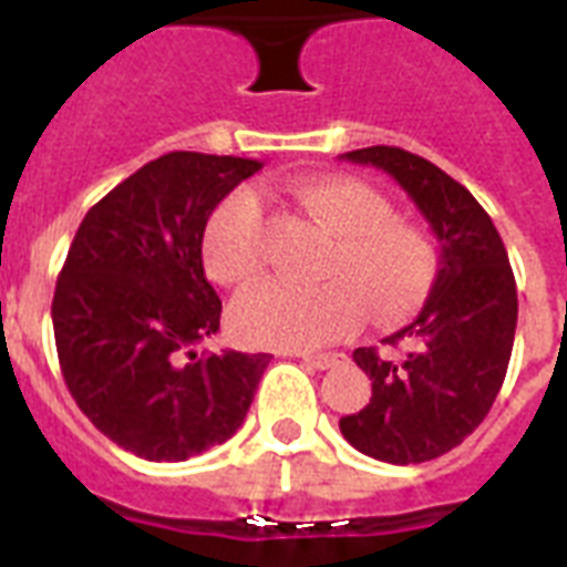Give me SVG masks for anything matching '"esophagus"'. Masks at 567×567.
I'll list each match as a JSON object with an SVG mask.
<instances>
[{
  "instance_id": "1",
  "label": "esophagus",
  "mask_w": 567,
  "mask_h": 567,
  "mask_svg": "<svg viewBox=\"0 0 567 567\" xmlns=\"http://www.w3.org/2000/svg\"><path fill=\"white\" fill-rule=\"evenodd\" d=\"M302 362L311 364V368H318V371H329V368H336L347 359L344 353H302Z\"/></svg>"
}]
</instances>
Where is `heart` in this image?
Returning <instances> with one entry per match:
<instances>
[{"label": "heart", "mask_w": 567, "mask_h": 567, "mask_svg": "<svg viewBox=\"0 0 567 567\" xmlns=\"http://www.w3.org/2000/svg\"><path fill=\"white\" fill-rule=\"evenodd\" d=\"M300 199L327 226L332 247L320 258V285L265 282L244 293L231 323L249 344L300 350L347 336L368 309L377 323L409 320L430 297L439 249L421 226L394 220L382 194L359 179L323 176L300 185ZM261 203L249 188L229 194L203 231V261L223 285L261 274Z\"/></svg>", "instance_id": "obj_1"}]
</instances>
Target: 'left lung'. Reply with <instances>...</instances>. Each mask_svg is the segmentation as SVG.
Listing matches in <instances>:
<instances>
[{
	"instance_id": "8db88e82",
	"label": "left lung",
	"mask_w": 567,
	"mask_h": 567,
	"mask_svg": "<svg viewBox=\"0 0 567 567\" xmlns=\"http://www.w3.org/2000/svg\"><path fill=\"white\" fill-rule=\"evenodd\" d=\"M371 164L412 196L441 247L439 276L421 315L385 344H409L394 362L359 347L355 364L373 379L371 403L338 421L359 453L391 465L430 462L483 423L509 368L518 288L492 217L465 185L400 146L341 155Z\"/></svg>"
}]
</instances>
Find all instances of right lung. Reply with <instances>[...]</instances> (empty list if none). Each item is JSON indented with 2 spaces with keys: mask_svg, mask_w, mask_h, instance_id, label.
I'll return each instance as SVG.
<instances>
[{
  "mask_svg": "<svg viewBox=\"0 0 567 567\" xmlns=\"http://www.w3.org/2000/svg\"><path fill=\"white\" fill-rule=\"evenodd\" d=\"M261 164L167 153L84 214L52 300L70 394L102 435L150 462H185L231 439L274 355L194 353L220 329L203 231Z\"/></svg>",
  "mask_w": 567,
  "mask_h": 567,
  "instance_id": "add662e5",
  "label": "right lung"
}]
</instances>
